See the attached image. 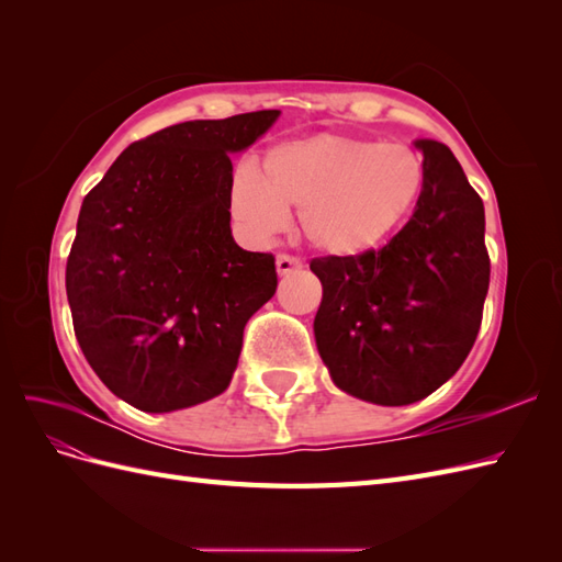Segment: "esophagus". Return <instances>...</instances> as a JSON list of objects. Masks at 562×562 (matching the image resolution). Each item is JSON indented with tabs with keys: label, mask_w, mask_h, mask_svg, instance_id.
Returning <instances> with one entry per match:
<instances>
[{
	"label": "esophagus",
	"mask_w": 562,
	"mask_h": 562,
	"mask_svg": "<svg viewBox=\"0 0 562 562\" xmlns=\"http://www.w3.org/2000/svg\"><path fill=\"white\" fill-rule=\"evenodd\" d=\"M304 265L300 258H293V255L288 252H279L277 255V271L279 277H288V274H295V271H300Z\"/></svg>",
	"instance_id": "34e87169"
}]
</instances>
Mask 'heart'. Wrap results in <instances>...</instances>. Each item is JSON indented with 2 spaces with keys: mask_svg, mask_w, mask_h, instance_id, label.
Returning <instances> with one entry per match:
<instances>
[{
  "mask_svg": "<svg viewBox=\"0 0 562 562\" xmlns=\"http://www.w3.org/2000/svg\"><path fill=\"white\" fill-rule=\"evenodd\" d=\"M424 161L411 145L321 133L271 147L255 176L232 180L229 209L255 239H267L297 211L304 239L333 258L378 250L415 211Z\"/></svg>",
  "mask_w": 562,
  "mask_h": 562,
  "instance_id": "obj_1",
  "label": "heart"
}]
</instances>
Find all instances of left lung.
Here are the masks:
<instances>
[{
    "label": "left lung",
    "instance_id": "left-lung-1",
    "mask_svg": "<svg viewBox=\"0 0 562 562\" xmlns=\"http://www.w3.org/2000/svg\"><path fill=\"white\" fill-rule=\"evenodd\" d=\"M424 187L384 248L314 258L323 297L316 347L333 382L378 405H407L448 382L481 330L490 285L483 199L448 145L415 143Z\"/></svg>",
    "mask_w": 562,
    "mask_h": 562
}]
</instances>
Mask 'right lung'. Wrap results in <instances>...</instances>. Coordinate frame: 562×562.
Wrapping results in <instances>:
<instances>
[{"label": "right lung", "instance_id": "add662e5", "mask_svg": "<svg viewBox=\"0 0 562 562\" xmlns=\"http://www.w3.org/2000/svg\"><path fill=\"white\" fill-rule=\"evenodd\" d=\"M279 110L194 119L128 145L83 196L65 269L77 342L103 384L145 413L229 386L248 318L277 293L271 252L236 246L229 151Z\"/></svg>", "mask_w": 562, "mask_h": 562}]
</instances>
